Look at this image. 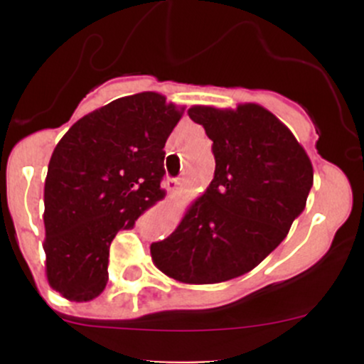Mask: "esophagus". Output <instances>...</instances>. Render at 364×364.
Instances as JSON below:
<instances>
[{
	"label": "esophagus",
	"mask_w": 364,
	"mask_h": 364,
	"mask_svg": "<svg viewBox=\"0 0 364 364\" xmlns=\"http://www.w3.org/2000/svg\"><path fill=\"white\" fill-rule=\"evenodd\" d=\"M179 185H181V181H179V179H172V178L165 179V188H167L168 196H172V193L178 192Z\"/></svg>",
	"instance_id": "1"
}]
</instances>
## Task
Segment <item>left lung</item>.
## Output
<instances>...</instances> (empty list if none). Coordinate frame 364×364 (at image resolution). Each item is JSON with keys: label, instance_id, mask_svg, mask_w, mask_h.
I'll list each match as a JSON object with an SVG mask.
<instances>
[{"label": "left lung", "instance_id": "1", "mask_svg": "<svg viewBox=\"0 0 364 364\" xmlns=\"http://www.w3.org/2000/svg\"><path fill=\"white\" fill-rule=\"evenodd\" d=\"M188 116L213 141L215 176L174 232L151 245V259L181 284H220L252 271L285 240L306 205L314 167L262 105H193Z\"/></svg>", "mask_w": 364, "mask_h": 364}]
</instances>
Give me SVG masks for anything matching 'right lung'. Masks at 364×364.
I'll return each instance as SVG.
<instances>
[{
	"mask_svg": "<svg viewBox=\"0 0 364 364\" xmlns=\"http://www.w3.org/2000/svg\"><path fill=\"white\" fill-rule=\"evenodd\" d=\"M183 111L144 91L86 114L58 142L43 188V250L47 280L63 297L100 296L114 236L165 197L164 146Z\"/></svg>",
	"mask_w": 364,
	"mask_h": 364,
	"instance_id": "1",
	"label": "right lung"
}]
</instances>
